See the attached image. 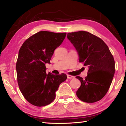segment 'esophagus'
Returning <instances> with one entry per match:
<instances>
[{
    "label": "esophagus",
    "instance_id": "1",
    "mask_svg": "<svg viewBox=\"0 0 126 126\" xmlns=\"http://www.w3.org/2000/svg\"><path fill=\"white\" fill-rule=\"evenodd\" d=\"M75 77L73 76H71V75H69V74H67V78L68 79H73Z\"/></svg>",
    "mask_w": 126,
    "mask_h": 126
}]
</instances>
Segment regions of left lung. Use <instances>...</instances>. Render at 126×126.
Wrapping results in <instances>:
<instances>
[{"mask_svg":"<svg viewBox=\"0 0 126 126\" xmlns=\"http://www.w3.org/2000/svg\"><path fill=\"white\" fill-rule=\"evenodd\" d=\"M67 38L78 53L79 62L88 67L85 79L76 77L81 83L77 95L87 103L99 101L109 89L115 72L114 60L108 47L88 32L68 33Z\"/></svg>","mask_w":126,"mask_h":126,"instance_id":"8db88e82","label":"left lung"}]
</instances>
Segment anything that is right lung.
Wrapping results in <instances>:
<instances>
[{"instance_id": "1", "label": "right lung", "mask_w": 126, "mask_h": 126, "mask_svg": "<svg viewBox=\"0 0 126 126\" xmlns=\"http://www.w3.org/2000/svg\"><path fill=\"white\" fill-rule=\"evenodd\" d=\"M66 33L40 31L31 36L21 47L16 64L19 87L27 101L42 107L54 101L59 86L67 75L46 73L54 50L64 39Z\"/></svg>"}]
</instances>
